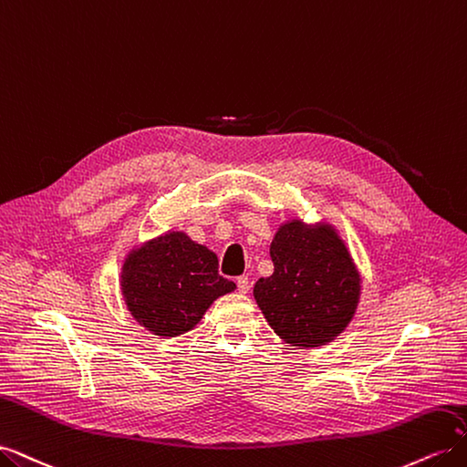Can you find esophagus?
<instances>
[{
	"mask_svg": "<svg viewBox=\"0 0 467 467\" xmlns=\"http://www.w3.org/2000/svg\"><path fill=\"white\" fill-rule=\"evenodd\" d=\"M235 285H237V290L242 292V294H247V292H249V278H247V276H237Z\"/></svg>",
	"mask_w": 467,
	"mask_h": 467,
	"instance_id": "esophagus-1",
	"label": "esophagus"
}]
</instances>
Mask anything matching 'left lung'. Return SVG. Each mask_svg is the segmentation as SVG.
<instances>
[{
  "instance_id": "left-lung-1",
  "label": "left lung",
  "mask_w": 467,
  "mask_h": 467,
  "mask_svg": "<svg viewBox=\"0 0 467 467\" xmlns=\"http://www.w3.org/2000/svg\"><path fill=\"white\" fill-rule=\"evenodd\" d=\"M275 273L253 294L268 325L298 347H319L341 333L358 304L360 280L331 228L282 225L271 244Z\"/></svg>"
}]
</instances>
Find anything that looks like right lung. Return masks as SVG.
<instances>
[{"mask_svg":"<svg viewBox=\"0 0 467 467\" xmlns=\"http://www.w3.org/2000/svg\"><path fill=\"white\" fill-rule=\"evenodd\" d=\"M234 288L218 275L214 253L175 232L132 251L122 268V294L132 316L161 337L192 329L210 304Z\"/></svg>","mask_w":467,"mask_h":467,"instance_id":"right-lung-1","label":"right lung"}]
</instances>
